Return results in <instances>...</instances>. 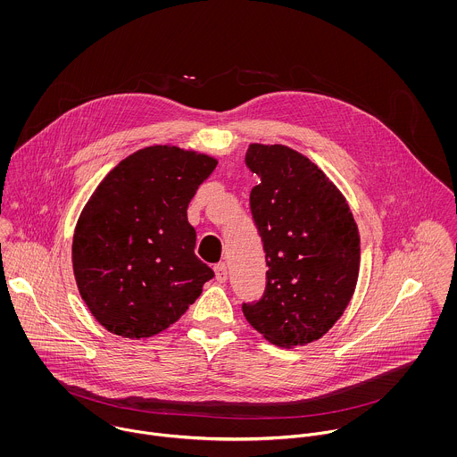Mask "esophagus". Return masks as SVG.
<instances>
[{"instance_id":"esophagus-1","label":"esophagus","mask_w":457,"mask_h":457,"mask_svg":"<svg viewBox=\"0 0 457 457\" xmlns=\"http://www.w3.org/2000/svg\"><path fill=\"white\" fill-rule=\"evenodd\" d=\"M214 274H216V279H218L220 283H225V281H227V278H228V270H227V265H225L223 262L216 263V265H214Z\"/></svg>"}]
</instances>
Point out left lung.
<instances>
[{
    "label": "left lung",
    "instance_id": "8db88e82",
    "mask_svg": "<svg viewBox=\"0 0 457 457\" xmlns=\"http://www.w3.org/2000/svg\"><path fill=\"white\" fill-rule=\"evenodd\" d=\"M248 169L261 178L250 209L265 253V290L243 303L246 320L278 346L322 337L348 306L361 261L352 211L326 174L287 145L252 144Z\"/></svg>",
    "mask_w": 457,
    "mask_h": 457
}]
</instances>
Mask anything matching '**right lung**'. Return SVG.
<instances>
[{"mask_svg":"<svg viewBox=\"0 0 457 457\" xmlns=\"http://www.w3.org/2000/svg\"><path fill=\"white\" fill-rule=\"evenodd\" d=\"M218 162L176 145L125 158L98 185L75 227L79 292L112 334L149 337L181 319L214 272L195 255L187 209Z\"/></svg>","mask_w":457,"mask_h":457,"instance_id":"add662e5","label":"right lung"}]
</instances>
